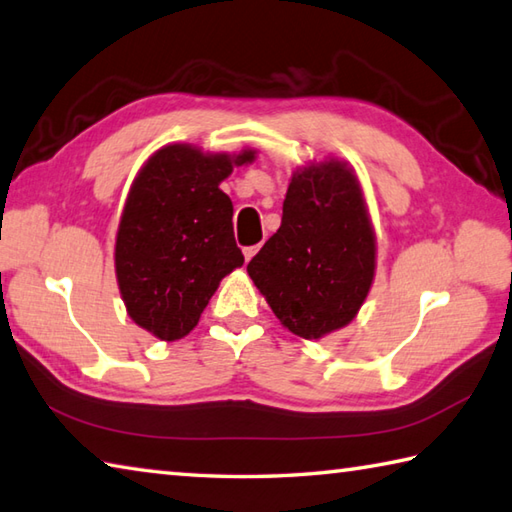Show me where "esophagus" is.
Segmentation results:
<instances>
[{"label":"esophagus","instance_id":"34e87169","mask_svg":"<svg viewBox=\"0 0 512 512\" xmlns=\"http://www.w3.org/2000/svg\"><path fill=\"white\" fill-rule=\"evenodd\" d=\"M257 250H259V246H246L244 248V259H246V262H250V259L257 255Z\"/></svg>","mask_w":512,"mask_h":512}]
</instances>
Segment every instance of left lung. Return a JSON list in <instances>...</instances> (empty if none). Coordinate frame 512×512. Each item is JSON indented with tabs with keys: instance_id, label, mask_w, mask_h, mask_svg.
I'll list each match as a JSON object with an SVG mask.
<instances>
[{
	"instance_id": "left-lung-1",
	"label": "left lung",
	"mask_w": 512,
	"mask_h": 512,
	"mask_svg": "<svg viewBox=\"0 0 512 512\" xmlns=\"http://www.w3.org/2000/svg\"><path fill=\"white\" fill-rule=\"evenodd\" d=\"M375 266V230L355 170L324 159L290 177L282 226L246 270L284 328L322 339L357 317Z\"/></svg>"
}]
</instances>
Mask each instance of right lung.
Here are the masks:
<instances>
[{
    "label": "right lung",
    "instance_id": "right-lung-1",
    "mask_svg": "<svg viewBox=\"0 0 512 512\" xmlns=\"http://www.w3.org/2000/svg\"><path fill=\"white\" fill-rule=\"evenodd\" d=\"M239 155L168 144L139 168L119 219L115 275L126 313L162 342L186 337L219 282L244 264L233 235V202L219 184Z\"/></svg>",
    "mask_w": 512,
    "mask_h": 512
}]
</instances>
